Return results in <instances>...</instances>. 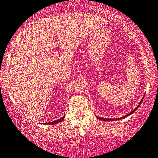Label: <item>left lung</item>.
<instances>
[{"instance_id": "8db88e82", "label": "left lung", "mask_w": 158, "mask_h": 158, "mask_svg": "<svg viewBox=\"0 0 158 158\" xmlns=\"http://www.w3.org/2000/svg\"><path fill=\"white\" fill-rule=\"evenodd\" d=\"M143 98H144V97H143V99H142V100H140L139 103L137 106H136V108L134 109V110H133V111H131V112H130V113L127 114V115H125L122 116V117H121V118H102V117H99V116H96V117H97V118H98L99 120H101V121H117V120H120V119L124 118H127V117H128V116H129V115H131V114H133V112H134L135 111H136V110H137V109L139 108V106L141 105V103H142V101H143Z\"/></svg>"}]
</instances>
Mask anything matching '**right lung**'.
<instances>
[{
    "instance_id": "right-lung-1",
    "label": "right lung",
    "mask_w": 158,
    "mask_h": 158,
    "mask_svg": "<svg viewBox=\"0 0 158 158\" xmlns=\"http://www.w3.org/2000/svg\"><path fill=\"white\" fill-rule=\"evenodd\" d=\"M65 116H63L62 118H60V119H58V120H56V121H52V122H48V123H45L44 124H58V123L60 122V121H62L64 120V118Z\"/></svg>"
}]
</instances>
